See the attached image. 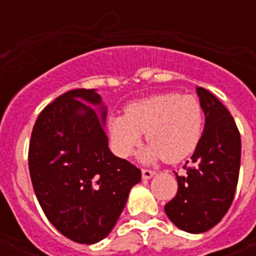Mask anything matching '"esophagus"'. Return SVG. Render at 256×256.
<instances>
[{"label": "esophagus", "instance_id": "34e87169", "mask_svg": "<svg viewBox=\"0 0 256 256\" xmlns=\"http://www.w3.org/2000/svg\"><path fill=\"white\" fill-rule=\"evenodd\" d=\"M142 178L144 180H150V178L155 176V172H150V170H146V168H142Z\"/></svg>", "mask_w": 256, "mask_h": 256}]
</instances>
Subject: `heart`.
<instances>
[{"label": "heart", "instance_id": "obj_1", "mask_svg": "<svg viewBox=\"0 0 256 256\" xmlns=\"http://www.w3.org/2000/svg\"><path fill=\"white\" fill-rule=\"evenodd\" d=\"M106 130L119 158L132 155L145 133L150 144L140 152V162L178 163L192 155L202 138L203 110L192 96L156 94L132 102L123 116L108 118Z\"/></svg>", "mask_w": 256, "mask_h": 256}]
</instances>
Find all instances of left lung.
<instances>
[{
	"instance_id": "8db88e82",
	"label": "left lung",
	"mask_w": 256,
	"mask_h": 256,
	"mask_svg": "<svg viewBox=\"0 0 256 256\" xmlns=\"http://www.w3.org/2000/svg\"><path fill=\"white\" fill-rule=\"evenodd\" d=\"M206 116L186 174L178 176L176 198L164 206L168 220L188 233H204L220 222L234 198L242 138L230 112L212 93L196 88ZM188 163V162H186Z\"/></svg>"
}]
</instances>
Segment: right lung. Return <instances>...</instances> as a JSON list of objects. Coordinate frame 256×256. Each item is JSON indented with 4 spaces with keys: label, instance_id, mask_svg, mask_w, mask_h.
I'll return each instance as SVG.
<instances>
[{
    "label": "right lung",
    "instance_id": "obj_1",
    "mask_svg": "<svg viewBox=\"0 0 256 256\" xmlns=\"http://www.w3.org/2000/svg\"><path fill=\"white\" fill-rule=\"evenodd\" d=\"M106 106L96 89L64 93L44 110L31 133L28 168L49 222L80 244L106 238L122 214L140 168L112 154Z\"/></svg>",
    "mask_w": 256,
    "mask_h": 256
}]
</instances>
